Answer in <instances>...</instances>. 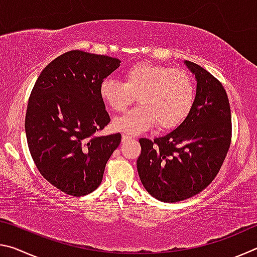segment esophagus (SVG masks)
<instances>
[{
	"label": "esophagus",
	"mask_w": 257,
	"mask_h": 257,
	"mask_svg": "<svg viewBox=\"0 0 257 257\" xmlns=\"http://www.w3.org/2000/svg\"><path fill=\"white\" fill-rule=\"evenodd\" d=\"M133 137L130 136V135H127V134H123L122 135V142H125V141H129V139H132Z\"/></svg>",
	"instance_id": "obj_1"
}]
</instances>
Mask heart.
<instances>
[{"instance_id":"heart-1","label":"heart","mask_w":257,"mask_h":257,"mask_svg":"<svg viewBox=\"0 0 257 257\" xmlns=\"http://www.w3.org/2000/svg\"><path fill=\"white\" fill-rule=\"evenodd\" d=\"M122 79L106 77L99 86L104 103L115 112H123L137 97L141 102L114 120L116 130L137 134L155 124L161 130L176 128L194 106L196 86L185 69L141 61L123 70Z\"/></svg>"}]
</instances>
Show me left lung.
I'll return each instance as SVG.
<instances>
[{
    "label": "left lung",
    "mask_w": 257,
    "mask_h": 257,
    "mask_svg": "<svg viewBox=\"0 0 257 257\" xmlns=\"http://www.w3.org/2000/svg\"><path fill=\"white\" fill-rule=\"evenodd\" d=\"M185 63L197 80L189 115L167 136L139 139V178L152 196L165 203L184 201L205 189L231 144V111L223 85L198 64Z\"/></svg>",
    "instance_id": "left-lung-1"
}]
</instances>
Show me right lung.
<instances>
[{
    "instance_id": "right-lung-1",
    "label": "right lung",
    "mask_w": 257,
    "mask_h": 257,
    "mask_svg": "<svg viewBox=\"0 0 257 257\" xmlns=\"http://www.w3.org/2000/svg\"><path fill=\"white\" fill-rule=\"evenodd\" d=\"M119 66L111 56L69 51L43 69L30 93L25 129L34 163L71 196L97 188L120 145V133L97 135L111 121L99 86Z\"/></svg>"
}]
</instances>
